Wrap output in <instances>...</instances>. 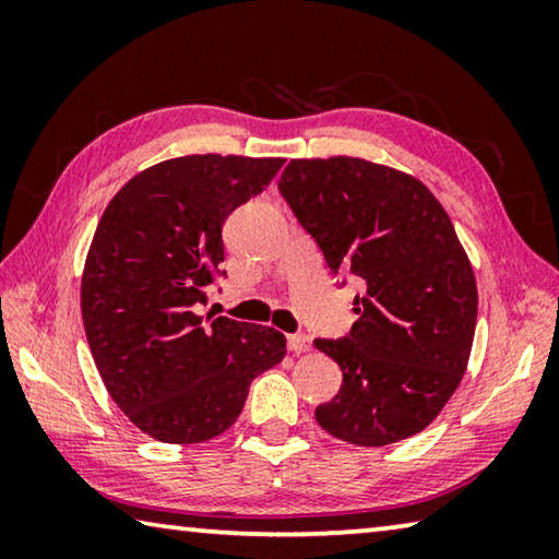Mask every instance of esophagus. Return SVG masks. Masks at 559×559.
<instances>
[{"mask_svg": "<svg viewBox=\"0 0 559 559\" xmlns=\"http://www.w3.org/2000/svg\"><path fill=\"white\" fill-rule=\"evenodd\" d=\"M288 349L290 353H308L310 349V337L296 333V335H288Z\"/></svg>", "mask_w": 559, "mask_h": 559, "instance_id": "obj_1", "label": "esophagus"}]
</instances>
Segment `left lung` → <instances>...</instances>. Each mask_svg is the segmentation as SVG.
<instances>
[{
    "instance_id": "left-lung-1",
    "label": "left lung",
    "mask_w": 559,
    "mask_h": 559,
    "mask_svg": "<svg viewBox=\"0 0 559 559\" xmlns=\"http://www.w3.org/2000/svg\"><path fill=\"white\" fill-rule=\"evenodd\" d=\"M278 189L330 273L362 286L349 333L313 343L343 370L318 424L357 447L414 437L456 392L476 333V278L449 214L419 179L359 157L290 159Z\"/></svg>"
}]
</instances>
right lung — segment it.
<instances>
[{"label":"right lung","mask_w":559,"mask_h":559,"mask_svg":"<svg viewBox=\"0 0 559 559\" xmlns=\"http://www.w3.org/2000/svg\"><path fill=\"white\" fill-rule=\"evenodd\" d=\"M281 167V157L165 159L132 177L100 216L83 269V325L112 402L157 441L219 437L251 382L286 355L278 330L200 316L226 276V216Z\"/></svg>","instance_id":"add662e5"}]
</instances>
